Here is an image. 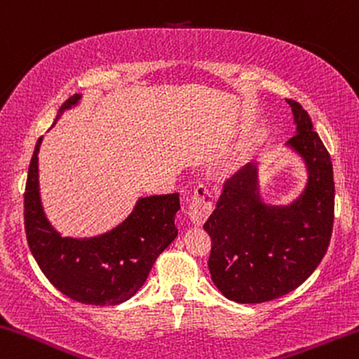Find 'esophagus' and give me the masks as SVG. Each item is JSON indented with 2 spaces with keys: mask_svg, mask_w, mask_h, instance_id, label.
Returning a JSON list of instances; mask_svg holds the SVG:
<instances>
[{
  "mask_svg": "<svg viewBox=\"0 0 359 359\" xmlns=\"http://www.w3.org/2000/svg\"><path fill=\"white\" fill-rule=\"evenodd\" d=\"M213 212V196L205 186H198L192 194L189 203V218L191 222L201 226L207 222Z\"/></svg>",
  "mask_w": 359,
  "mask_h": 359,
  "instance_id": "obj_1",
  "label": "esophagus"
}]
</instances>
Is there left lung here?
Returning a JSON list of instances; mask_svg holds the SVG:
<instances>
[{
    "label": "left lung",
    "instance_id": "left-lung-1",
    "mask_svg": "<svg viewBox=\"0 0 359 359\" xmlns=\"http://www.w3.org/2000/svg\"><path fill=\"white\" fill-rule=\"evenodd\" d=\"M295 135L287 144L305 161L308 183L290 205H266L255 165H245L223 183L203 229L212 237V280L226 299L263 303L295 290L321 263L334 224L332 162L310 115L294 99Z\"/></svg>",
    "mask_w": 359,
    "mask_h": 359
}]
</instances>
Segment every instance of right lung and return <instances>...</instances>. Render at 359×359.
<instances>
[{
	"mask_svg": "<svg viewBox=\"0 0 359 359\" xmlns=\"http://www.w3.org/2000/svg\"><path fill=\"white\" fill-rule=\"evenodd\" d=\"M80 97H69L56 118ZM41 140L33 151L24 194L25 234L33 258L49 283L72 300L99 306L126 302L146 283L157 257L178 236L175 215L180 210V194L141 197L130 217L106 234L90 239L62 237L49 224L40 201Z\"/></svg>",
	"mask_w": 359,
	"mask_h": 359,
	"instance_id": "right-lung-1",
	"label": "right lung"
}]
</instances>
